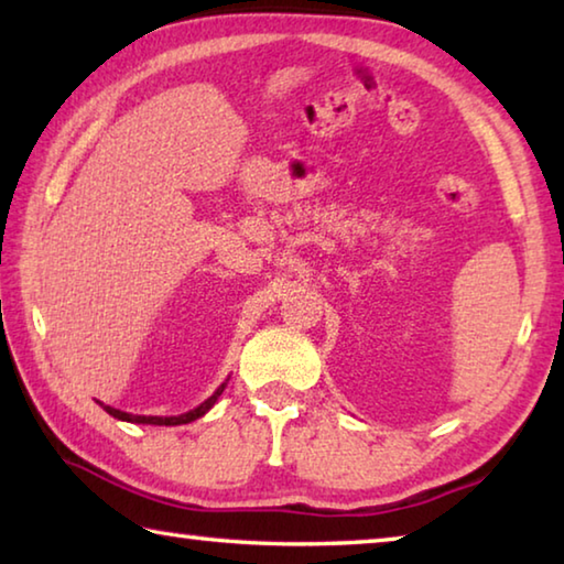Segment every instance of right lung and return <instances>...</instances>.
<instances>
[{
	"label": "right lung",
	"mask_w": 564,
	"mask_h": 564,
	"mask_svg": "<svg viewBox=\"0 0 564 564\" xmlns=\"http://www.w3.org/2000/svg\"><path fill=\"white\" fill-rule=\"evenodd\" d=\"M224 388H226V383H221L216 388V393L208 398V400H204L202 405L198 408H194V410H188V413H184V415H174V417H156V415H129V413H123V410H117V408H111V405H104V403H99L104 410H107L109 415H113V417H119V420H127V423H144V425H186V423H191V420H196V417H202V415H206L208 410L214 408V403L218 400V395L224 393Z\"/></svg>",
	"instance_id": "1"
}]
</instances>
